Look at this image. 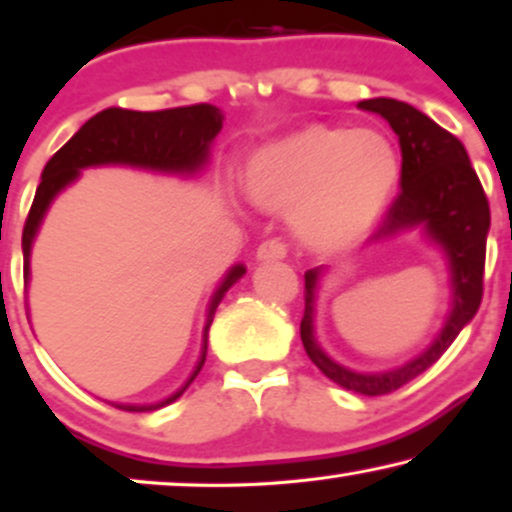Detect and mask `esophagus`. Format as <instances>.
<instances>
[{
	"instance_id": "34e87169",
	"label": "esophagus",
	"mask_w": 512,
	"mask_h": 512,
	"mask_svg": "<svg viewBox=\"0 0 512 512\" xmlns=\"http://www.w3.org/2000/svg\"><path fill=\"white\" fill-rule=\"evenodd\" d=\"M287 257V246L280 239H269L257 248L259 262H276V259Z\"/></svg>"
}]
</instances>
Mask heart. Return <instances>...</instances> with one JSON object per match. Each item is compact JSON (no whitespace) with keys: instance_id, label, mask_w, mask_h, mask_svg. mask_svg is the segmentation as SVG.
<instances>
[{"instance_id":"obj_1","label":"heart","mask_w":512,"mask_h":512,"mask_svg":"<svg viewBox=\"0 0 512 512\" xmlns=\"http://www.w3.org/2000/svg\"><path fill=\"white\" fill-rule=\"evenodd\" d=\"M400 156L384 133L312 124L255 151L246 167L250 202L293 211L315 248H345L363 239L400 183Z\"/></svg>"}]
</instances>
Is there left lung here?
I'll list each match as a JSON object with an SVG mask.
<instances>
[{"mask_svg":"<svg viewBox=\"0 0 512 512\" xmlns=\"http://www.w3.org/2000/svg\"><path fill=\"white\" fill-rule=\"evenodd\" d=\"M358 108L381 114L398 135L402 151V190L370 236V243L421 230L425 239L446 255L451 271V310L432 345L411 361L384 372H354L335 363L315 338L317 289L324 276V266H315L305 271L301 340L310 361L338 386L361 395H386L437 363L478 312L483 299L490 204L464 144L427 114L395 98H370L358 103Z\"/></svg>","mask_w":512,"mask_h":512,"instance_id":"8db88e82","label":"left lung"}]
</instances>
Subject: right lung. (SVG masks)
Returning a JSON list of instances; mask_svg holds the SVG:
<instances>
[{
    "mask_svg": "<svg viewBox=\"0 0 512 512\" xmlns=\"http://www.w3.org/2000/svg\"><path fill=\"white\" fill-rule=\"evenodd\" d=\"M223 112L216 105L200 103L186 108H172L160 112H135L108 108L91 117L85 126L48 160L38 183L32 209H29L25 230H22V255H25V280L29 282V257L32 243L41 227L45 211L68 183L80 177V172L91 165H133L144 170L167 174H195L207 165L213 137L223 128ZM246 273V266L234 264L225 273L216 292L211 296L207 324H204L202 354L193 375L188 377L177 393L156 404H114L124 411H154L181 398L183 391L200 375L207 361L209 326L216 315L218 303L223 301L227 289Z\"/></svg>",
    "mask_w": 512,
    "mask_h": 512,
    "instance_id": "add662e5",
    "label": "right lung"
}]
</instances>
